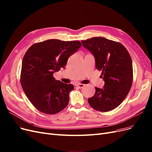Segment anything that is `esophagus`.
<instances>
[{
	"label": "esophagus",
	"instance_id": "esophagus-1",
	"mask_svg": "<svg viewBox=\"0 0 152 152\" xmlns=\"http://www.w3.org/2000/svg\"><path fill=\"white\" fill-rule=\"evenodd\" d=\"M76 86L77 88H78L81 89V88H83L84 86V84H77Z\"/></svg>",
	"mask_w": 152,
	"mask_h": 152
}]
</instances>
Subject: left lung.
I'll use <instances>...</instances> for the list:
<instances>
[{
    "instance_id": "1",
    "label": "left lung",
    "mask_w": 152,
    "mask_h": 152,
    "mask_svg": "<svg viewBox=\"0 0 152 152\" xmlns=\"http://www.w3.org/2000/svg\"><path fill=\"white\" fill-rule=\"evenodd\" d=\"M83 47L94 56L96 67L101 71L104 88L96 87V92L88 98L94 109L108 112L118 107L130 90L133 81V66L127 50L119 42L103 37L82 40Z\"/></svg>"
}]
</instances>
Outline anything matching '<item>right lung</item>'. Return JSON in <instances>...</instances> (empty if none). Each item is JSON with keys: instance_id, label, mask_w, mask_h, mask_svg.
Returning a JSON list of instances; mask_svg holds the SVG:
<instances>
[{"instance_id": "add662e5", "label": "right lung", "mask_w": 152, "mask_h": 152, "mask_svg": "<svg viewBox=\"0 0 152 152\" xmlns=\"http://www.w3.org/2000/svg\"><path fill=\"white\" fill-rule=\"evenodd\" d=\"M81 47L79 41L50 39L32 45L23 56L20 83L26 96L39 111L60 113L69 103L71 84L55 80L53 73L64 68L69 57Z\"/></svg>"}]
</instances>
